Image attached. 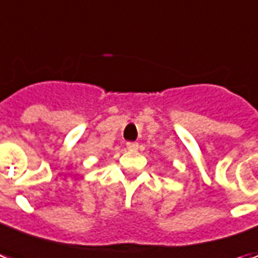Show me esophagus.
<instances>
[{
    "label": "esophagus",
    "instance_id": "esophagus-1",
    "mask_svg": "<svg viewBox=\"0 0 258 258\" xmlns=\"http://www.w3.org/2000/svg\"><path fill=\"white\" fill-rule=\"evenodd\" d=\"M125 146H127V149H128V150L135 151V150H138V147H139V143H137V142H127V145H125Z\"/></svg>",
    "mask_w": 258,
    "mask_h": 258
}]
</instances>
